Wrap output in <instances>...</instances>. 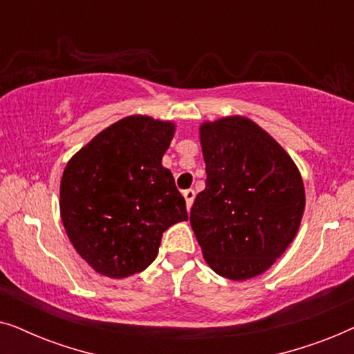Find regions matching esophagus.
<instances>
[{
    "instance_id": "obj_1",
    "label": "esophagus",
    "mask_w": 354,
    "mask_h": 354,
    "mask_svg": "<svg viewBox=\"0 0 354 354\" xmlns=\"http://www.w3.org/2000/svg\"><path fill=\"white\" fill-rule=\"evenodd\" d=\"M183 198H185V203H187V209L190 211V207L193 205V200H195V192L193 190H183Z\"/></svg>"
}]
</instances>
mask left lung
I'll list each match as a JSON object with an SVG mask.
<instances>
[{
  "mask_svg": "<svg viewBox=\"0 0 354 354\" xmlns=\"http://www.w3.org/2000/svg\"><path fill=\"white\" fill-rule=\"evenodd\" d=\"M206 187L190 211L206 263L222 277L263 274L297 235L301 176L283 148L253 120L224 118L200 129Z\"/></svg>",
  "mask_w": 354,
  "mask_h": 354,
  "instance_id": "8db88e82",
  "label": "left lung"
}]
</instances>
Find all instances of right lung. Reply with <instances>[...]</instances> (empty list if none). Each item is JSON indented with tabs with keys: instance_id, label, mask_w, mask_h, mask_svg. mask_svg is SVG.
<instances>
[{
	"instance_id": "1",
	"label": "right lung",
	"mask_w": 354,
	"mask_h": 354,
	"mask_svg": "<svg viewBox=\"0 0 354 354\" xmlns=\"http://www.w3.org/2000/svg\"><path fill=\"white\" fill-rule=\"evenodd\" d=\"M174 124L130 115L96 135L67 162L61 217L82 258L96 272L122 279L156 258L162 234L187 221V206L162 156Z\"/></svg>"
}]
</instances>
